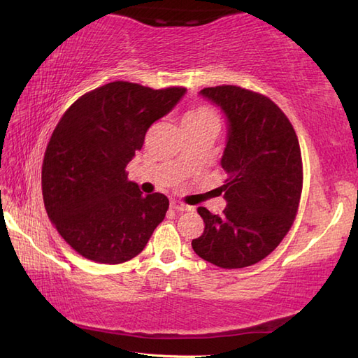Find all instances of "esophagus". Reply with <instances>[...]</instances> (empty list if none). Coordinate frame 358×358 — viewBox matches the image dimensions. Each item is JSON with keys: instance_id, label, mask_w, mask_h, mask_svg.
Wrapping results in <instances>:
<instances>
[{"instance_id": "obj_1", "label": "esophagus", "mask_w": 358, "mask_h": 358, "mask_svg": "<svg viewBox=\"0 0 358 358\" xmlns=\"http://www.w3.org/2000/svg\"><path fill=\"white\" fill-rule=\"evenodd\" d=\"M171 208L175 209V210H180V212H186V210H191L192 209L191 206H187V204L181 203V201H177V200L171 201Z\"/></svg>"}]
</instances>
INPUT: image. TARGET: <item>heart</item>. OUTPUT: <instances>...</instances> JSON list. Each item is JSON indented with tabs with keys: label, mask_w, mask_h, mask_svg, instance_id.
Instances as JSON below:
<instances>
[{
	"label": "heart",
	"mask_w": 358,
	"mask_h": 358,
	"mask_svg": "<svg viewBox=\"0 0 358 358\" xmlns=\"http://www.w3.org/2000/svg\"><path fill=\"white\" fill-rule=\"evenodd\" d=\"M208 123L218 124L220 118L217 115V112L212 108H209V106H200V108H196L187 113L185 117L183 124H208Z\"/></svg>",
	"instance_id": "1"
}]
</instances>
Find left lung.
<instances>
[{"label": "left lung", "mask_w": 358, "mask_h": 358, "mask_svg": "<svg viewBox=\"0 0 358 358\" xmlns=\"http://www.w3.org/2000/svg\"><path fill=\"white\" fill-rule=\"evenodd\" d=\"M229 123L220 187L222 215L199 208L204 231L192 240L195 254L223 269L252 266L268 257L294 224L303 189L299 138L278 106L238 86L204 87Z\"/></svg>", "instance_id": "obj_1"}]
</instances>
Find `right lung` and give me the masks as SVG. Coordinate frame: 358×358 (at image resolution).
I'll use <instances>...</instances> for the list:
<instances>
[{
  "mask_svg": "<svg viewBox=\"0 0 358 358\" xmlns=\"http://www.w3.org/2000/svg\"><path fill=\"white\" fill-rule=\"evenodd\" d=\"M185 92L113 81L81 95L58 121L43 159V200L59 235L87 260H132L164 220L167 196L143 195L126 166Z\"/></svg>",
  "mask_w": 358,
  "mask_h": 358,
  "instance_id": "add662e5",
  "label": "right lung"
}]
</instances>
